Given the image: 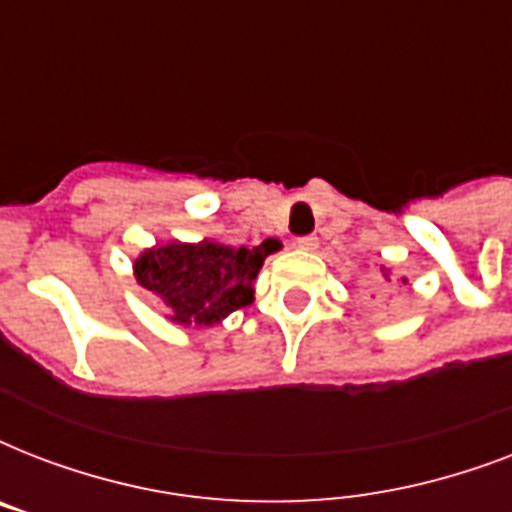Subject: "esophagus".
Masks as SVG:
<instances>
[{
  "label": "esophagus",
  "instance_id": "obj_1",
  "mask_svg": "<svg viewBox=\"0 0 512 512\" xmlns=\"http://www.w3.org/2000/svg\"><path fill=\"white\" fill-rule=\"evenodd\" d=\"M295 244H297V249H303V252H313V249H319V239H316V236H300Z\"/></svg>",
  "mask_w": 512,
  "mask_h": 512
}]
</instances>
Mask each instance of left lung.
Segmentation results:
<instances>
[{
  "label": "left lung",
  "mask_w": 512,
  "mask_h": 512,
  "mask_svg": "<svg viewBox=\"0 0 512 512\" xmlns=\"http://www.w3.org/2000/svg\"><path fill=\"white\" fill-rule=\"evenodd\" d=\"M385 279H388V273H385Z\"/></svg>",
  "instance_id": "left-lung-1"
}]
</instances>
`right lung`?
I'll use <instances>...</instances> for the list:
<instances>
[{
    "instance_id": "1",
    "label": "right lung",
    "mask_w": 512,
    "mask_h": 512,
    "mask_svg": "<svg viewBox=\"0 0 512 512\" xmlns=\"http://www.w3.org/2000/svg\"><path fill=\"white\" fill-rule=\"evenodd\" d=\"M281 241L265 239L260 247H225L217 241L164 244L146 249L135 260L140 287L162 297L170 319L183 327H212L255 300L257 273Z\"/></svg>"
}]
</instances>
